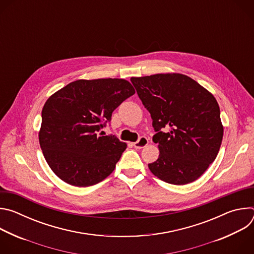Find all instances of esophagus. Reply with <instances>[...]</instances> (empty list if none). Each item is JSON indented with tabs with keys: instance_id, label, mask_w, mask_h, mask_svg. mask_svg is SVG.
<instances>
[{
	"instance_id": "obj_1",
	"label": "esophagus",
	"mask_w": 254,
	"mask_h": 254,
	"mask_svg": "<svg viewBox=\"0 0 254 254\" xmlns=\"http://www.w3.org/2000/svg\"><path fill=\"white\" fill-rule=\"evenodd\" d=\"M149 143V139L144 136H141L138 138V140H136L135 142H133V147L135 149H142L147 146Z\"/></svg>"
}]
</instances>
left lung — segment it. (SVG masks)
Instances as JSON below:
<instances>
[{"mask_svg":"<svg viewBox=\"0 0 254 254\" xmlns=\"http://www.w3.org/2000/svg\"><path fill=\"white\" fill-rule=\"evenodd\" d=\"M131 83L151 114L159 158L151 172L173 185L201 177L219 152L223 126L216 98L197 81L180 73L131 77Z\"/></svg>","mask_w":254,"mask_h":254,"instance_id":"8db88e82","label":"left lung"}]
</instances>
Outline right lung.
<instances>
[{
	"mask_svg": "<svg viewBox=\"0 0 254 254\" xmlns=\"http://www.w3.org/2000/svg\"><path fill=\"white\" fill-rule=\"evenodd\" d=\"M134 92L125 79H80L47 99L39 142L58 178L72 186L88 187L114 172L127 143L99 131L111 122L116 108Z\"/></svg>",
	"mask_w": 254,
	"mask_h": 254,
	"instance_id": "add662e5",
	"label": "right lung"
}]
</instances>
